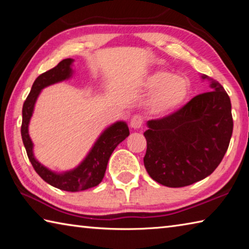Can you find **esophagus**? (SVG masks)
Here are the masks:
<instances>
[{
  "instance_id": "esophagus-1",
  "label": "esophagus",
  "mask_w": 249,
  "mask_h": 249,
  "mask_svg": "<svg viewBox=\"0 0 249 249\" xmlns=\"http://www.w3.org/2000/svg\"><path fill=\"white\" fill-rule=\"evenodd\" d=\"M142 122H144V120H142V117L141 115H134L132 117V120H130L129 125L132 128L138 129L142 126Z\"/></svg>"
}]
</instances>
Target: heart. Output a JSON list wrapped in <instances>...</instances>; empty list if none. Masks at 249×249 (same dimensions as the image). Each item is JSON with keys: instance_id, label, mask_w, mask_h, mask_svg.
<instances>
[{"instance_id": "b5f03b06", "label": "heart", "mask_w": 249, "mask_h": 249, "mask_svg": "<svg viewBox=\"0 0 249 249\" xmlns=\"http://www.w3.org/2000/svg\"><path fill=\"white\" fill-rule=\"evenodd\" d=\"M145 86L149 90H156L149 100L148 107L151 112L157 114L176 111L187 102L190 95V83L165 69L150 73L146 78Z\"/></svg>"}]
</instances>
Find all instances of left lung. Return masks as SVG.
<instances>
[{
	"instance_id": "obj_1",
	"label": "left lung",
	"mask_w": 249,
	"mask_h": 249,
	"mask_svg": "<svg viewBox=\"0 0 249 249\" xmlns=\"http://www.w3.org/2000/svg\"><path fill=\"white\" fill-rule=\"evenodd\" d=\"M202 79H209L202 75ZM212 91L195 96L171 114L148 121L144 165L158 183L190 185L216 169L233 133L230 96L211 79Z\"/></svg>"
}]
</instances>
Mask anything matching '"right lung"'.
Returning <instances> with one entry per match:
<instances>
[{
	"instance_id": "add662e5",
	"label": "right lung",
	"mask_w": 249,
	"mask_h": 249,
	"mask_svg": "<svg viewBox=\"0 0 249 249\" xmlns=\"http://www.w3.org/2000/svg\"><path fill=\"white\" fill-rule=\"evenodd\" d=\"M72 62L73 59L71 58L64 59L54 68L41 73L35 80L32 90L23 105V121L20 133H22V140L29 161L40 178L60 190L77 192L93 188L102 181L113 150L128 136L129 129L125 122H116L109 126L101 134L86 159L73 170L64 172V174H56L37 161L36 158L34 157L33 142L28 135V124L33 115L35 102L44 88L50 86V84L64 81L72 75V69H71Z\"/></svg>"
}]
</instances>
